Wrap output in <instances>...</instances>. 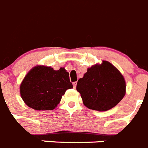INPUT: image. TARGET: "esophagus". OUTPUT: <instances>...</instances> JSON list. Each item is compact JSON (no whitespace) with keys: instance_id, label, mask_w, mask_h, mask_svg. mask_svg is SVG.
<instances>
[{"instance_id":"obj_1","label":"esophagus","mask_w":148,"mask_h":148,"mask_svg":"<svg viewBox=\"0 0 148 148\" xmlns=\"http://www.w3.org/2000/svg\"><path fill=\"white\" fill-rule=\"evenodd\" d=\"M77 82H73V86H74V88H76V87H77Z\"/></svg>"}]
</instances>
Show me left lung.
Instances as JSON below:
<instances>
[{"mask_svg":"<svg viewBox=\"0 0 148 148\" xmlns=\"http://www.w3.org/2000/svg\"><path fill=\"white\" fill-rule=\"evenodd\" d=\"M84 105L90 110L107 111L116 106L125 93L123 77L113 65L104 61L88 69L77 82Z\"/></svg>","mask_w":148,"mask_h":148,"instance_id":"left-lung-1","label":"left lung"}]
</instances>
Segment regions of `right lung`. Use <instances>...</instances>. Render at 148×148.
<instances>
[{"mask_svg":"<svg viewBox=\"0 0 148 148\" xmlns=\"http://www.w3.org/2000/svg\"><path fill=\"white\" fill-rule=\"evenodd\" d=\"M73 88L69 74L64 68L58 71L38 66L30 70L20 85L22 99L36 110H52L56 107L67 89Z\"/></svg>","mask_w":148,"mask_h":148,"instance_id":"obj_1","label":"right lung"}]
</instances>
